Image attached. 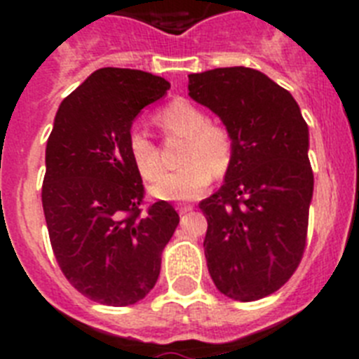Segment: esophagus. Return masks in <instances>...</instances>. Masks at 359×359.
Returning a JSON list of instances; mask_svg holds the SVG:
<instances>
[{"label":"esophagus","instance_id":"34e87169","mask_svg":"<svg viewBox=\"0 0 359 359\" xmlns=\"http://www.w3.org/2000/svg\"><path fill=\"white\" fill-rule=\"evenodd\" d=\"M192 212V205H177V214L180 215H185Z\"/></svg>","mask_w":359,"mask_h":359}]
</instances>
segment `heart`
Instances as JSON below:
<instances>
[{
  "label": "heart",
  "instance_id": "b5f03b06",
  "mask_svg": "<svg viewBox=\"0 0 359 359\" xmlns=\"http://www.w3.org/2000/svg\"><path fill=\"white\" fill-rule=\"evenodd\" d=\"M156 122L165 133L185 136L182 152L183 167L174 172L161 170L156 145L138 129L128 138V152L136 172L144 180H156L149 187L151 194L163 201H189L205 192L212 182V174H223L230 167L233 144L223 126L208 122L205 111L185 98H177L156 115Z\"/></svg>",
  "mask_w": 359,
  "mask_h": 359
}]
</instances>
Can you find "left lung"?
Listing matches in <instances>:
<instances>
[{"mask_svg":"<svg viewBox=\"0 0 359 359\" xmlns=\"http://www.w3.org/2000/svg\"><path fill=\"white\" fill-rule=\"evenodd\" d=\"M189 97L221 118L233 144L224 183L199 203L208 273L224 297L253 302L290 280L306 248L309 129L293 95L259 69L190 73Z\"/></svg>","mask_w":359,"mask_h":359,"instance_id":"left-lung-1","label":"left lung"}]
</instances>
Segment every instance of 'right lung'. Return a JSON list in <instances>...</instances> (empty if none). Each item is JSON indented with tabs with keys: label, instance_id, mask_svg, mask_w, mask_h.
Segmentation results:
<instances>
[{
	"label": "right lung",
	"instance_id": "obj_1",
	"mask_svg": "<svg viewBox=\"0 0 359 359\" xmlns=\"http://www.w3.org/2000/svg\"><path fill=\"white\" fill-rule=\"evenodd\" d=\"M163 77L100 68L57 109L46 142L43 210L69 284L106 306H131L154 287L180 223L172 205L142 212V176L128 152L133 122L167 93Z\"/></svg>",
	"mask_w": 359,
	"mask_h": 359
}]
</instances>
